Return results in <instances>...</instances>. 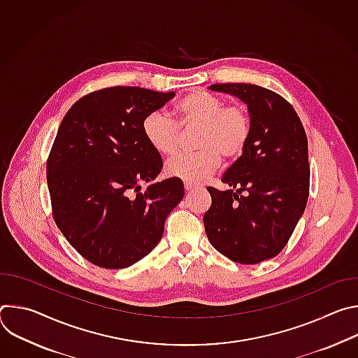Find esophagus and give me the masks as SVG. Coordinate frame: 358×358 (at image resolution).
Returning <instances> with one entry per match:
<instances>
[{"mask_svg":"<svg viewBox=\"0 0 358 358\" xmlns=\"http://www.w3.org/2000/svg\"><path fill=\"white\" fill-rule=\"evenodd\" d=\"M184 187H185L187 191H192V189L198 188V185H196V184H192V182H184Z\"/></svg>","mask_w":358,"mask_h":358,"instance_id":"obj_1","label":"esophagus"}]
</instances>
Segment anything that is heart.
<instances>
[{"mask_svg":"<svg viewBox=\"0 0 358 358\" xmlns=\"http://www.w3.org/2000/svg\"><path fill=\"white\" fill-rule=\"evenodd\" d=\"M176 122L163 112H151L141 123L147 144L160 156H171L180 145V129L198 127L195 147L188 155H177L166 164L170 177L185 182H201L208 178L222 159L238 160L250 138L252 119L239 103L224 105V100L206 90L184 94L174 106Z\"/></svg>","mask_w":358,"mask_h":358,"instance_id":"heart-1","label":"heart"}]
</instances>
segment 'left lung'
<instances>
[{
    "mask_svg": "<svg viewBox=\"0 0 358 358\" xmlns=\"http://www.w3.org/2000/svg\"><path fill=\"white\" fill-rule=\"evenodd\" d=\"M210 89L248 105L252 133L243 155L222 176L231 189L207 188L213 203L203 227L213 246L231 261L259 264L286 246L308 203V137L293 106L269 89L250 83Z\"/></svg>",
    "mask_w": 358,
    "mask_h": 358,
    "instance_id": "left-lung-1",
    "label": "left lung"
}]
</instances>
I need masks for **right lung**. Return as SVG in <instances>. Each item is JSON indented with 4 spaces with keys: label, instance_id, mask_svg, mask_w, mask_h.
Here are the masks:
<instances>
[{
    "label": "right lung",
    "instance_id": "obj_1",
    "mask_svg": "<svg viewBox=\"0 0 358 358\" xmlns=\"http://www.w3.org/2000/svg\"><path fill=\"white\" fill-rule=\"evenodd\" d=\"M174 92L113 86L80 97L65 115L46 163L55 224L90 264L127 268L160 242L184 196L180 178L155 180L163 160L141 130Z\"/></svg>",
    "mask_w": 358,
    "mask_h": 358
}]
</instances>
